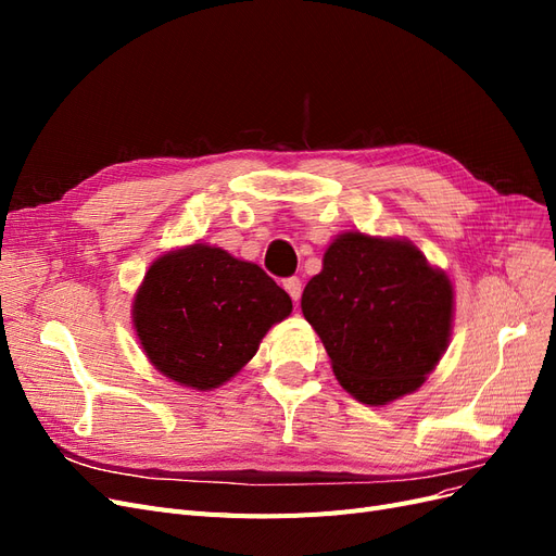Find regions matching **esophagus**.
Here are the masks:
<instances>
[{"label": "esophagus", "instance_id": "obj_1", "mask_svg": "<svg viewBox=\"0 0 556 556\" xmlns=\"http://www.w3.org/2000/svg\"><path fill=\"white\" fill-rule=\"evenodd\" d=\"M282 288L288 290V294L292 296L294 304H299V299H301V290H304V288H301V280H299V278H288V280L282 282Z\"/></svg>", "mask_w": 556, "mask_h": 556}]
</instances>
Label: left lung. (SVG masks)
Returning <instances> with one entry per match:
<instances>
[{
    "label": "left lung",
    "mask_w": 556,
    "mask_h": 556,
    "mask_svg": "<svg viewBox=\"0 0 556 556\" xmlns=\"http://www.w3.org/2000/svg\"><path fill=\"white\" fill-rule=\"evenodd\" d=\"M301 311L343 390L366 406H387L419 390L441 362L454 290L408 239L345 231L308 280Z\"/></svg>",
    "instance_id": "left-lung-1"
}]
</instances>
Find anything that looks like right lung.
I'll list each match as a JSON object with an SVG mask.
<instances>
[{
  "instance_id": "add662e5",
  "label": "right lung",
  "mask_w": 556,
  "mask_h": 556,
  "mask_svg": "<svg viewBox=\"0 0 556 556\" xmlns=\"http://www.w3.org/2000/svg\"><path fill=\"white\" fill-rule=\"evenodd\" d=\"M292 299L257 264L192 243L157 257L131 304L139 343L157 371L199 392L215 390L255 357Z\"/></svg>"
}]
</instances>
